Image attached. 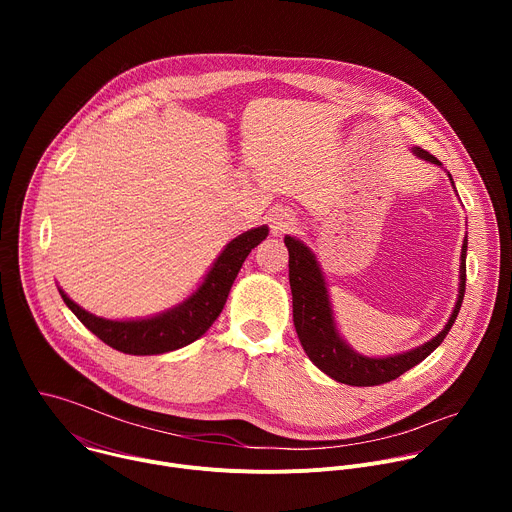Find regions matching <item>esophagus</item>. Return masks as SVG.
<instances>
[{
	"label": "esophagus",
	"mask_w": 512,
	"mask_h": 512,
	"mask_svg": "<svg viewBox=\"0 0 512 512\" xmlns=\"http://www.w3.org/2000/svg\"><path fill=\"white\" fill-rule=\"evenodd\" d=\"M294 225H296L294 216H291L287 210H273L269 214V227L273 235H285Z\"/></svg>",
	"instance_id": "34e87169"
}]
</instances>
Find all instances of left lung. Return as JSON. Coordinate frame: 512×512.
<instances>
[{
    "label": "left lung",
    "instance_id": "1",
    "mask_svg": "<svg viewBox=\"0 0 512 512\" xmlns=\"http://www.w3.org/2000/svg\"><path fill=\"white\" fill-rule=\"evenodd\" d=\"M411 152L419 160L444 168L440 160L421 148H411ZM446 174L454 186L452 174L448 170ZM283 243L289 251V285H291V302H294V326H296L298 338L316 367L338 383H344L350 387H373V385H383L401 377L444 342L446 334L454 326L458 312L462 308L464 291H466L468 239H464L462 255H460L458 300L444 330L440 334H435L431 340L419 344L417 348H411L399 354H389V356L360 354L338 332L334 310L330 304L328 283L312 249L304 241L291 235H285Z\"/></svg>",
    "mask_w": 512,
    "mask_h": 512
}]
</instances>
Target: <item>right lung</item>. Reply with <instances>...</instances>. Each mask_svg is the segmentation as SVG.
<instances>
[{
  "instance_id": "right-lung-1",
  "label": "right lung",
  "mask_w": 512,
  "mask_h": 512,
  "mask_svg": "<svg viewBox=\"0 0 512 512\" xmlns=\"http://www.w3.org/2000/svg\"><path fill=\"white\" fill-rule=\"evenodd\" d=\"M267 235L269 227L261 225L235 237L231 243H227L221 255L214 259L200 285L184 302L154 316L129 320L101 318L87 312L77 302H72L60 287L58 291L68 310L111 348L137 356L172 352L198 340L202 334H206L214 320L221 316L233 281L241 271L247 255L263 239H267Z\"/></svg>"
}]
</instances>
